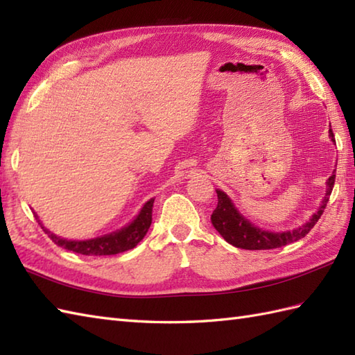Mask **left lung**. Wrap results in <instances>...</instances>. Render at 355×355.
<instances>
[{"label": "left lung", "mask_w": 355, "mask_h": 355, "mask_svg": "<svg viewBox=\"0 0 355 355\" xmlns=\"http://www.w3.org/2000/svg\"><path fill=\"white\" fill-rule=\"evenodd\" d=\"M329 137L336 143L333 130H329ZM334 182L336 171L333 172V175L328 178L327 195L323 197V201L320 207L318 209V212L311 216V220L306 224L300 225L299 229H294L291 232H268L256 227L254 224L245 220V218L238 212V209L233 206V202L227 197V193L220 189H216L218 205L216 209L214 210L212 216H210V220H212L214 227L218 230V233H220L229 244L238 248H245V250H270V248L288 245L294 243V241H299L300 238L306 236L308 232H310L315 225V223L320 220L323 210L327 207V202L329 201V195L333 192Z\"/></svg>", "instance_id": "obj_1"}]
</instances>
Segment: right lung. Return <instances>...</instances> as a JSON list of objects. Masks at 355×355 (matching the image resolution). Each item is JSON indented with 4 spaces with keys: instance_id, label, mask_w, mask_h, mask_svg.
<instances>
[{
    "instance_id": "obj_1",
    "label": "right lung",
    "mask_w": 355,
    "mask_h": 355,
    "mask_svg": "<svg viewBox=\"0 0 355 355\" xmlns=\"http://www.w3.org/2000/svg\"><path fill=\"white\" fill-rule=\"evenodd\" d=\"M153 206H154V198H150L148 202H145V206L141 207L137 218H135L132 223L128 224L126 227L120 229L117 232L108 233V235H103L94 239H87V241H69L61 236L53 235L51 232H49V229L42 227V223L37 220L36 214H35V218L37 220V223L41 224L44 232L47 233L49 238L56 245L80 254L107 256V254H117L126 250H131V248H134L143 238H145V235L150 227V223H153Z\"/></svg>"
}]
</instances>
